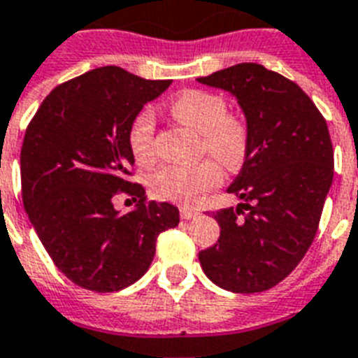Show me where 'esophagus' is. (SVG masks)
I'll return each instance as SVG.
<instances>
[{
    "label": "esophagus",
    "mask_w": 358,
    "mask_h": 358,
    "mask_svg": "<svg viewBox=\"0 0 358 358\" xmlns=\"http://www.w3.org/2000/svg\"><path fill=\"white\" fill-rule=\"evenodd\" d=\"M179 215H181L182 220H190V218L196 217L198 213H196V210H192V209H181V213H179Z\"/></svg>",
    "instance_id": "esophagus-1"
}]
</instances>
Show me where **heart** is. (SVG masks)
<instances>
[{
	"label": "heart",
	"mask_w": 358,
	"mask_h": 358,
	"mask_svg": "<svg viewBox=\"0 0 358 358\" xmlns=\"http://www.w3.org/2000/svg\"><path fill=\"white\" fill-rule=\"evenodd\" d=\"M170 112L181 123L198 130L201 149L226 168H237L245 162L250 149V127L243 115L226 112L222 96L201 90L182 91L170 102ZM127 140L136 162L151 164L155 160L153 113L141 110L130 123ZM217 163L205 159L194 166H162L149 179V188L155 198L194 207L222 181V168Z\"/></svg>",
	"instance_id": "obj_1"
}]
</instances>
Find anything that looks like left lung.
Wrapping results in <instances>:
<instances>
[{"instance_id":"8db88e82","label":"left lung","mask_w":358,"mask_h":358,"mask_svg":"<svg viewBox=\"0 0 358 358\" xmlns=\"http://www.w3.org/2000/svg\"><path fill=\"white\" fill-rule=\"evenodd\" d=\"M198 82L229 91L250 127V149L228 188L245 203L215 213L220 237L199 263L222 289L265 292L297 267L317 234L334 176L327 121L295 82L257 63Z\"/></svg>"}]
</instances>
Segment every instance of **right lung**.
I'll use <instances>...</instances> for the list:
<instances>
[{
	"label": "right lung",
	"mask_w": 358,
	"mask_h": 358,
	"mask_svg": "<svg viewBox=\"0 0 358 358\" xmlns=\"http://www.w3.org/2000/svg\"><path fill=\"white\" fill-rule=\"evenodd\" d=\"M121 66L59 84L38 106L20 153L22 199L38 239L66 278L96 293L119 292L148 273L157 237L179 224L171 203L148 201L129 179L132 119L170 87ZM135 209L119 215L113 196Z\"/></svg>",
	"instance_id": "add662e5"
}]
</instances>
